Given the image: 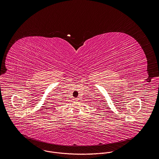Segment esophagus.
Listing matches in <instances>:
<instances>
[{
	"label": "esophagus",
	"instance_id": "34e87169",
	"mask_svg": "<svg viewBox=\"0 0 159 159\" xmlns=\"http://www.w3.org/2000/svg\"><path fill=\"white\" fill-rule=\"evenodd\" d=\"M75 101H78L79 99H78V98H75Z\"/></svg>",
	"mask_w": 159,
	"mask_h": 159
}]
</instances>
